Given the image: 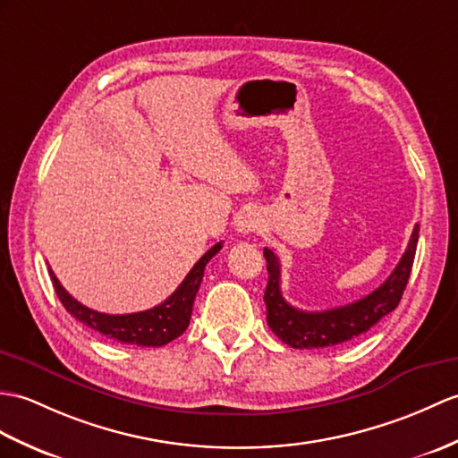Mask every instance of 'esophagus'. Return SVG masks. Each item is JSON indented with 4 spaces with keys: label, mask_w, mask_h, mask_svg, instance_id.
Masks as SVG:
<instances>
[{
    "label": "esophagus",
    "mask_w": 458,
    "mask_h": 458,
    "mask_svg": "<svg viewBox=\"0 0 458 458\" xmlns=\"http://www.w3.org/2000/svg\"><path fill=\"white\" fill-rule=\"evenodd\" d=\"M261 225H263V220H261V216L258 215V212L248 210L246 215H243V216L240 218L238 230H240L242 233H251V232H255V230H259Z\"/></svg>",
    "instance_id": "1"
}]
</instances>
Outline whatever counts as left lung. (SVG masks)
Instances as JSON below:
<instances>
[{
	"label": "left lung",
	"mask_w": 458,
	"mask_h": 458,
	"mask_svg": "<svg viewBox=\"0 0 458 458\" xmlns=\"http://www.w3.org/2000/svg\"><path fill=\"white\" fill-rule=\"evenodd\" d=\"M420 226H413L411 238L402 259L377 291L351 304L332 308L322 312H306L291 306L281 294V265L279 258L269 248H263L267 261V289H265V306H267V324L271 332L283 344L294 349H320L351 342L367 334L382 318L398 306L403 289H406L413 258H416Z\"/></svg>",
	"instance_id": "8db88e82"
}]
</instances>
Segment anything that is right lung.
I'll return each mask as SVG.
<instances>
[{"label": "right lung", "instance_id": "right-lung-1", "mask_svg": "<svg viewBox=\"0 0 458 458\" xmlns=\"http://www.w3.org/2000/svg\"><path fill=\"white\" fill-rule=\"evenodd\" d=\"M220 248L222 242L215 243V246L193 265V269L187 273L183 283L177 286V291L169 296V299L144 312L103 314L98 310H91V308L78 302L66 289H64L52 269L50 279L64 308H66V310L83 326H88L95 329V332L103 334L105 337H111L119 344H129L138 347H162L169 342H174L175 337H179L187 329L207 263L215 258Z\"/></svg>", "mask_w": 458, "mask_h": 458}]
</instances>
